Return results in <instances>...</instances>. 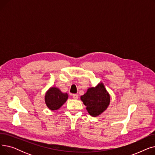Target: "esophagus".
I'll list each match as a JSON object with an SVG mask.
<instances>
[{"label":"esophagus","instance_id":"obj_1","mask_svg":"<svg viewBox=\"0 0 155 155\" xmlns=\"http://www.w3.org/2000/svg\"><path fill=\"white\" fill-rule=\"evenodd\" d=\"M73 98L74 99H78V96L77 94H73Z\"/></svg>","mask_w":155,"mask_h":155}]
</instances>
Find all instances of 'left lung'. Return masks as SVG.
Listing matches in <instances>:
<instances>
[{"instance_id": "8db88e82", "label": "left lung", "mask_w": 155, "mask_h": 155, "mask_svg": "<svg viewBox=\"0 0 155 155\" xmlns=\"http://www.w3.org/2000/svg\"><path fill=\"white\" fill-rule=\"evenodd\" d=\"M89 114L92 117L100 116L109 105L110 97L102 82L95 87H90L80 97Z\"/></svg>"}]
</instances>
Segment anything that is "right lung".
I'll list each match as a JSON object with an SVG mask.
<instances>
[{"label":"right lung","mask_w":155,"mask_h":155,"mask_svg":"<svg viewBox=\"0 0 155 155\" xmlns=\"http://www.w3.org/2000/svg\"><path fill=\"white\" fill-rule=\"evenodd\" d=\"M68 98L67 93L62 92L56 87H51L46 91L45 101L48 108L51 110L59 109Z\"/></svg>","instance_id":"1"}]
</instances>
